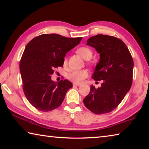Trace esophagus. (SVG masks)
<instances>
[{"instance_id": "obj_1", "label": "esophagus", "mask_w": 149, "mask_h": 149, "mask_svg": "<svg viewBox=\"0 0 149 149\" xmlns=\"http://www.w3.org/2000/svg\"><path fill=\"white\" fill-rule=\"evenodd\" d=\"M73 85H74V86H80L81 84H77V83H74Z\"/></svg>"}]
</instances>
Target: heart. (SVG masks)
I'll list each match as a JSON object with an SVG mask.
<instances>
[{
	"mask_svg": "<svg viewBox=\"0 0 149 149\" xmlns=\"http://www.w3.org/2000/svg\"><path fill=\"white\" fill-rule=\"evenodd\" d=\"M77 53L79 55V56L84 58V60H89L93 56V51L92 50L89 49V47H82L79 48L77 50ZM66 63V60H64V64ZM89 73L86 70H74V71L72 72L68 75V79L72 81L75 83H81L82 82L85 78H86Z\"/></svg>",
	"mask_w": 149,
	"mask_h": 149,
	"instance_id": "1",
	"label": "heart"
}]
</instances>
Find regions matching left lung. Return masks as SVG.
I'll return each instance as SVG.
<instances>
[{
    "instance_id": "left-lung-1",
    "label": "left lung",
    "mask_w": 149,
    "mask_h": 149,
    "mask_svg": "<svg viewBox=\"0 0 149 149\" xmlns=\"http://www.w3.org/2000/svg\"><path fill=\"white\" fill-rule=\"evenodd\" d=\"M87 45L100 54L92 78L103 83L99 88L91 85L83 101L94 114H106L119 105L132 87L133 60L125 44L115 37L99 34L90 37Z\"/></svg>"
}]
</instances>
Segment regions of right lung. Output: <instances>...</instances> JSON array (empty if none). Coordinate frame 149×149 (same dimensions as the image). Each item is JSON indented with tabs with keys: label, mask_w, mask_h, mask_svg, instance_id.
Returning <instances> with one entry per match:
<instances>
[{
	"label": "right lung",
	"mask_w": 149,
	"mask_h": 149,
	"mask_svg": "<svg viewBox=\"0 0 149 149\" xmlns=\"http://www.w3.org/2000/svg\"><path fill=\"white\" fill-rule=\"evenodd\" d=\"M58 34H42L26 45L19 62L25 96L32 106L42 112L59 107L73 85L67 79L51 80L54 69L63 66L65 54L81 41Z\"/></svg>",
	"instance_id": "right-lung-1"
}]
</instances>
